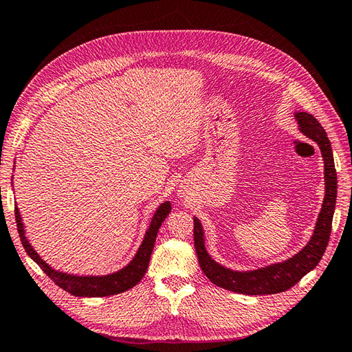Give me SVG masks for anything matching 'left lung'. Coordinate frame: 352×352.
<instances>
[{"label": "left lung", "mask_w": 352, "mask_h": 352, "mask_svg": "<svg viewBox=\"0 0 352 352\" xmlns=\"http://www.w3.org/2000/svg\"><path fill=\"white\" fill-rule=\"evenodd\" d=\"M298 120L300 131L304 135L314 140L321 149L324 158V177H325V197L318 217V223L314 236L309 244L295 256L289 257L282 263H274L254 271H232L218 265L210 259L205 248V236H203L201 224L196 217L194 220V245L199 257V265L205 276L214 285L228 291L244 295H268L285 292L296 285L300 280L314 270L319 261L322 259L325 248L329 245L333 214L338 197V175H336L331 143L327 132L314 116L309 113H295Z\"/></svg>", "instance_id": "1"}]
</instances>
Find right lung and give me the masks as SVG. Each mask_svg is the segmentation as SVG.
<instances>
[{
	"mask_svg": "<svg viewBox=\"0 0 352 352\" xmlns=\"http://www.w3.org/2000/svg\"><path fill=\"white\" fill-rule=\"evenodd\" d=\"M170 210H171L170 201H164L162 205L156 209L142 245H140L138 252L134 259L131 261V263H128L123 270L114 272V274L100 276V277H96V276L80 277V276L65 274V272H60V271H54L48 263H45V261L41 259V256L34 252V248L30 245L28 239L25 238V233H23V224L19 215V209L16 206H14V220H16L19 238L23 248H25L27 254L38 265V267L42 268V271L52 280L54 283L60 286L63 291L72 294L75 296H108V295H117L128 291V289L134 287L140 280L143 278V276L147 271V267H149V261H151V254L155 245L156 235H158L161 224L170 214Z\"/></svg>",
	"mask_w": 352,
	"mask_h": 352,
	"instance_id": "obj_1",
	"label": "right lung"
}]
</instances>
